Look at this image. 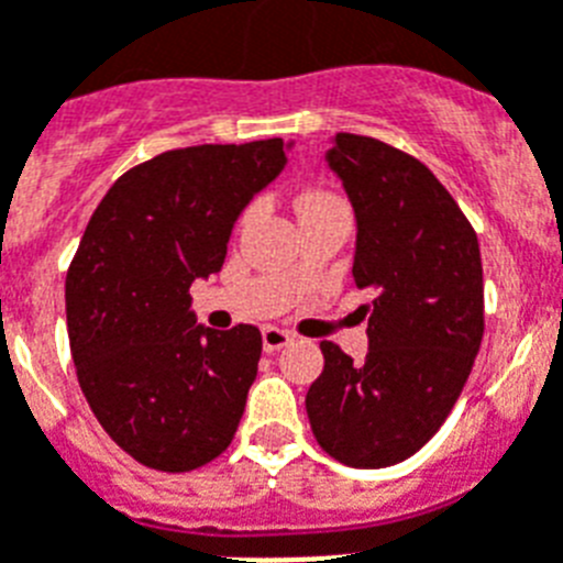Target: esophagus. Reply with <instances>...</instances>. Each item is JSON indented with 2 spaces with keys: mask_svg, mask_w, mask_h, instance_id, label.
<instances>
[{
  "mask_svg": "<svg viewBox=\"0 0 563 563\" xmlns=\"http://www.w3.org/2000/svg\"><path fill=\"white\" fill-rule=\"evenodd\" d=\"M290 333L282 331V328H264L262 331V342H264V351L273 354V351H282L285 345H290Z\"/></svg>",
  "mask_w": 563,
  "mask_h": 563,
  "instance_id": "esophagus-1",
  "label": "esophagus"
}]
</instances>
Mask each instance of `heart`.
Masks as SVG:
<instances>
[{
	"mask_svg": "<svg viewBox=\"0 0 563 563\" xmlns=\"http://www.w3.org/2000/svg\"><path fill=\"white\" fill-rule=\"evenodd\" d=\"M324 207H345V201L331 192H322V189H310V192H301L299 198H296V209H299V216H305V212H313V209H324ZM253 216H255V207L244 209V212H241V224H247Z\"/></svg>",
	"mask_w": 563,
	"mask_h": 563,
	"instance_id": "obj_1",
	"label": "heart"
}]
</instances>
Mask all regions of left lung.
Returning a JSON list of instances; mask_svg holds the SVG:
<instances>
[{"label": "left lung", "instance_id": "obj_1", "mask_svg": "<svg viewBox=\"0 0 563 563\" xmlns=\"http://www.w3.org/2000/svg\"><path fill=\"white\" fill-rule=\"evenodd\" d=\"M356 212L354 282L374 292L368 356L322 342L305 408L316 443L354 468L411 457L452 415L483 339L477 232L429 166L402 148L336 134L328 152Z\"/></svg>", "mask_w": 563, "mask_h": 563}]
</instances>
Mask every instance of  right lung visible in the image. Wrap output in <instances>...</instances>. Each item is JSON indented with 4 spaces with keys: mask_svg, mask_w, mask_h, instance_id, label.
I'll return each instance as SVG.
<instances>
[{
    "mask_svg": "<svg viewBox=\"0 0 563 563\" xmlns=\"http://www.w3.org/2000/svg\"><path fill=\"white\" fill-rule=\"evenodd\" d=\"M285 164L282 137L169 148L123 172L82 232L65 276L77 379L143 466L192 472L235 438L262 333L195 324L189 287L221 271L235 218Z\"/></svg>",
    "mask_w": 563,
    "mask_h": 563,
    "instance_id": "1",
    "label": "right lung"
}]
</instances>
